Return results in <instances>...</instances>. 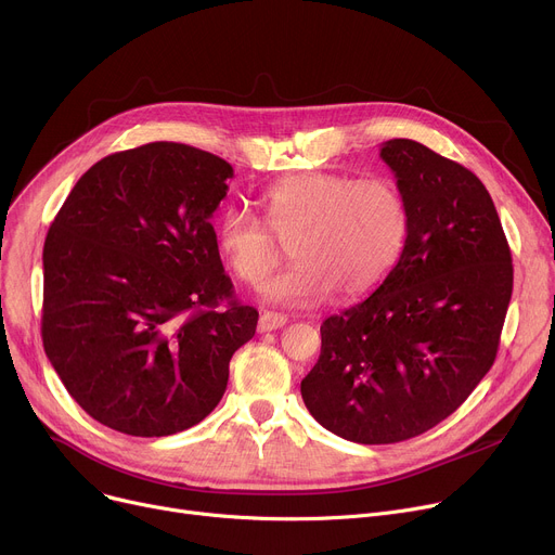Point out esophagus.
Returning a JSON list of instances; mask_svg holds the SVG:
<instances>
[{"label":"esophagus","mask_w":555,"mask_h":555,"mask_svg":"<svg viewBox=\"0 0 555 555\" xmlns=\"http://www.w3.org/2000/svg\"><path fill=\"white\" fill-rule=\"evenodd\" d=\"M286 315L282 313H262L260 320H258V331L260 333H271V331H278L282 326H286Z\"/></svg>","instance_id":"34e87169"}]
</instances>
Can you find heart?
<instances>
[{
    "mask_svg": "<svg viewBox=\"0 0 555 555\" xmlns=\"http://www.w3.org/2000/svg\"><path fill=\"white\" fill-rule=\"evenodd\" d=\"M262 207L273 232L231 209L218 224V244L231 271L258 286L293 242L297 262L262 291L291 309H311L337 288L344 297L371 293L397 267L410 233L408 201L390 178L295 173L271 184Z\"/></svg>",
    "mask_w": 555,
    "mask_h": 555,
    "instance_id": "b5f03b06",
    "label": "heart"
}]
</instances>
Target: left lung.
<instances>
[{"instance_id": "left-lung-1", "label": "left lung", "mask_w": 555, "mask_h": 555, "mask_svg": "<svg viewBox=\"0 0 555 555\" xmlns=\"http://www.w3.org/2000/svg\"><path fill=\"white\" fill-rule=\"evenodd\" d=\"M410 209L405 249L379 288L322 324L301 399L328 433L399 443L448 418L499 352L512 251L485 184L410 141L382 147Z\"/></svg>"}]
</instances>
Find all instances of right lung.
I'll return each instance as SVG.
<instances>
[{
	"label": "right lung",
	"mask_w": 555,
	"mask_h": 555,
	"mask_svg": "<svg viewBox=\"0 0 555 555\" xmlns=\"http://www.w3.org/2000/svg\"><path fill=\"white\" fill-rule=\"evenodd\" d=\"M231 176L198 147L147 143L92 165L50 224L43 350L70 397L116 433L201 423L256 335L258 311L233 297L209 222Z\"/></svg>",
	"instance_id": "add662e5"
}]
</instances>
